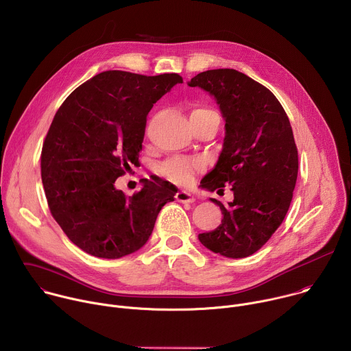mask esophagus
<instances>
[{
	"label": "esophagus",
	"instance_id": "obj_1",
	"mask_svg": "<svg viewBox=\"0 0 351 351\" xmlns=\"http://www.w3.org/2000/svg\"><path fill=\"white\" fill-rule=\"evenodd\" d=\"M175 198L178 199L179 203H194V202H195V198H194L189 191H186V190L178 191L176 195H175Z\"/></svg>",
	"mask_w": 351,
	"mask_h": 351
}]
</instances>
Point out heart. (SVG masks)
<instances>
[{
  "mask_svg": "<svg viewBox=\"0 0 351 351\" xmlns=\"http://www.w3.org/2000/svg\"><path fill=\"white\" fill-rule=\"evenodd\" d=\"M214 111H211L208 108L198 107V108L193 110L191 117H203V115H210ZM198 168H199V165L193 162V161L183 160V158H175V160H171V161L164 164L162 172L169 179H172V180H175L178 183H187V182L191 180V176H193L194 171H197Z\"/></svg>",
  "mask_w": 351,
  "mask_h": 351,
  "instance_id": "1",
  "label": "heart"
}]
</instances>
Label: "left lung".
Listing matches in <instances>:
<instances>
[{"mask_svg":"<svg viewBox=\"0 0 351 351\" xmlns=\"http://www.w3.org/2000/svg\"><path fill=\"white\" fill-rule=\"evenodd\" d=\"M187 84L208 91L225 119L222 152L202 186L219 193L230 184L233 191L226 206L210 198L223 218L198 240L223 257H248L280 226L291 203L298 156L289 118L267 87L234 69L206 71Z\"/></svg>","mask_w":351,"mask_h":351,"instance_id":"1","label":"left lung"}]
</instances>
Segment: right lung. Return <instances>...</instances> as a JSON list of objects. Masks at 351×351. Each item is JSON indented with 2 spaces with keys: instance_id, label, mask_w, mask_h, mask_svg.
Segmentation results:
<instances>
[{
  "instance_id": "obj_1",
  "label": "right lung",
  "mask_w": 351,
  "mask_h": 351,
  "mask_svg": "<svg viewBox=\"0 0 351 351\" xmlns=\"http://www.w3.org/2000/svg\"><path fill=\"white\" fill-rule=\"evenodd\" d=\"M178 83V73L107 71L57 111L41 149L43 186L54 219L87 254L115 260L137 252L175 199L176 186L161 178L143 180L132 197L115 180L138 160L148 112Z\"/></svg>"
}]
</instances>
